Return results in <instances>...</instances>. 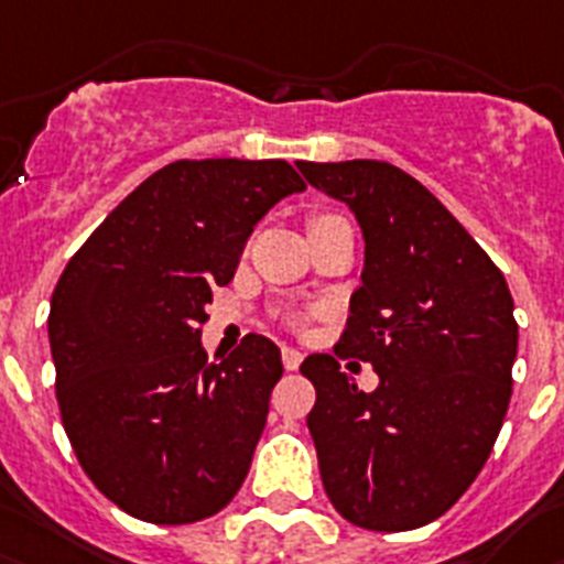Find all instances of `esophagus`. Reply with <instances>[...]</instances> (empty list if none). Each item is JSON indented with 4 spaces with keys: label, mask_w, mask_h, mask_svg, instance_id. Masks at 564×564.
<instances>
[{
    "label": "esophagus",
    "mask_w": 564,
    "mask_h": 564,
    "mask_svg": "<svg viewBox=\"0 0 564 564\" xmlns=\"http://www.w3.org/2000/svg\"><path fill=\"white\" fill-rule=\"evenodd\" d=\"M281 357H283V369L286 371H295L297 366L303 364V355L297 349H292V346H283Z\"/></svg>",
    "instance_id": "obj_1"
}]
</instances>
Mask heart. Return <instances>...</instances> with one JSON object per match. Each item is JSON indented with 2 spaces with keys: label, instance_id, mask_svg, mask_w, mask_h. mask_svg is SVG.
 Masks as SVG:
<instances>
[{
  "label": "heart",
  "instance_id": "1",
  "mask_svg": "<svg viewBox=\"0 0 564 564\" xmlns=\"http://www.w3.org/2000/svg\"><path fill=\"white\" fill-rule=\"evenodd\" d=\"M326 218H332V215H321V218H315V221H312V227H315V224H321V221H326Z\"/></svg>",
  "mask_w": 564,
  "mask_h": 564
}]
</instances>
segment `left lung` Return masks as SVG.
Masks as SVG:
<instances>
[{"instance_id":"1","label":"left lung","mask_w":564,"mask_h":564,"mask_svg":"<svg viewBox=\"0 0 564 564\" xmlns=\"http://www.w3.org/2000/svg\"><path fill=\"white\" fill-rule=\"evenodd\" d=\"M364 232V272L337 355L375 366L360 391L332 355L301 364L317 391L323 488L351 525L411 531L468 491L494 448L517 360L508 283L417 178L386 161H297Z\"/></svg>"}]
</instances>
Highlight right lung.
Listing matches in <instances>:
<instances>
[{"mask_svg":"<svg viewBox=\"0 0 564 564\" xmlns=\"http://www.w3.org/2000/svg\"><path fill=\"white\" fill-rule=\"evenodd\" d=\"M303 189L281 159L175 161L127 195L58 278L47 337L62 423L93 486L130 517L187 525L243 486L281 349L247 335L207 364L200 323L254 224Z\"/></svg>","mask_w":564,"mask_h":564,"instance_id":"1","label":"right lung"}]
</instances>
